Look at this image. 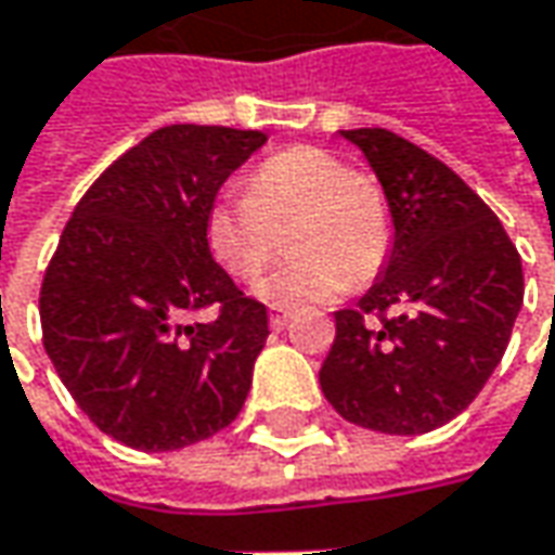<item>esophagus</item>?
<instances>
[{
	"label": "esophagus",
	"mask_w": 555,
	"mask_h": 555,
	"mask_svg": "<svg viewBox=\"0 0 555 555\" xmlns=\"http://www.w3.org/2000/svg\"><path fill=\"white\" fill-rule=\"evenodd\" d=\"M288 315H292V310H288V307H279V304H273V307H270V325H273V328H285V322H288Z\"/></svg>",
	"instance_id": "esophagus-1"
}]
</instances>
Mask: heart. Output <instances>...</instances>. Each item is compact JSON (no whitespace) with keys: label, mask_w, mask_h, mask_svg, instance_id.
Masks as SVG:
<instances>
[{"label":"heart","mask_w":555,"mask_h":555,"mask_svg":"<svg viewBox=\"0 0 555 555\" xmlns=\"http://www.w3.org/2000/svg\"><path fill=\"white\" fill-rule=\"evenodd\" d=\"M288 233L292 258L258 282L279 307L322 304L369 285L392 255L396 220L380 181L322 146H288L251 171L245 193L220 196L205 215V242L233 279H255Z\"/></svg>","instance_id":"b5f03b06"}]
</instances>
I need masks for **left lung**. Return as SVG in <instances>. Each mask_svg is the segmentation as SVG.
Masks as SVG:
<instances>
[{
    "label": "left lung",
    "mask_w": 555,
    "mask_h": 555,
    "mask_svg": "<svg viewBox=\"0 0 555 555\" xmlns=\"http://www.w3.org/2000/svg\"><path fill=\"white\" fill-rule=\"evenodd\" d=\"M372 163L396 220L372 292L335 313L319 384L335 411L392 436L457 417L501 362L522 307V258L461 175L390 128L340 131Z\"/></svg>",
    "instance_id": "1"
}]
</instances>
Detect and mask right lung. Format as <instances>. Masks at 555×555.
Instances as JSON below:
<instances>
[{"label": "right lung", "instance_id": "right-lung-1", "mask_svg": "<svg viewBox=\"0 0 555 555\" xmlns=\"http://www.w3.org/2000/svg\"><path fill=\"white\" fill-rule=\"evenodd\" d=\"M263 144V131L165 125L88 186L51 255L46 353L91 424L128 449H186L245 405L267 307L215 263L205 215Z\"/></svg>", "mask_w": 555, "mask_h": 555}]
</instances>
